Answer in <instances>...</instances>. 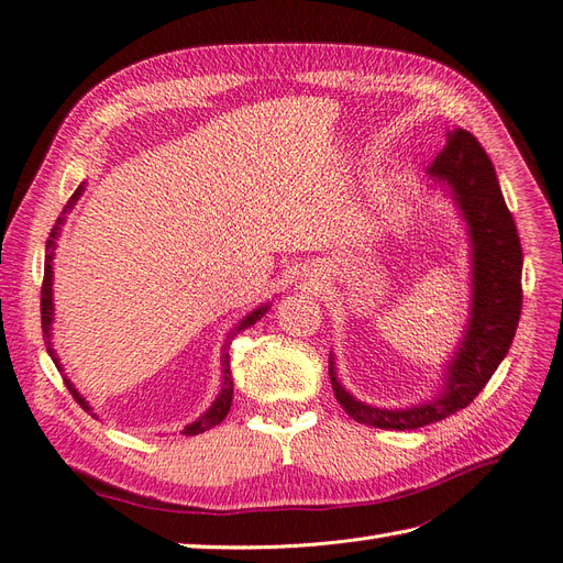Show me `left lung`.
Here are the masks:
<instances>
[{"instance_id": "left-lung-1", "label": "left lung", "mask_w": 563, "mask_h": 563, "mask_svg": "<svg viewBox=\"0 0 563 563\" xmlns=\"http://www.w3.org/2000/svg\"><path fill=\"white\" fill-rule=\"evenodd\" d=\"M428 176L446 187L467 225L472 249L470 319L446 366L444 387L434 399L408 408H378L354 399L340 385L333 354H329V376L338 404L356 422L380 430L424 428L470 406L505 360L519 327L523 253L515 218L484 147L465 129L449 131L446 147L428 166Z\"/></svg>"}]
</instances>
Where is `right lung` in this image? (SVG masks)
Instances as JSON below:
<instances>
[{"mask_svg":"<svg viewBox=\"0 0 563 563\" xmlns=\"http://www.w3.org/2000/svg\"><path fill=\"white\" fill-rule=\"evenodd\" d=\"M81 192H84V183L77 187L75 195L70 197V201L65 203V209H63L60 218L56 220V225H54V230L48 232V240H46V263H44V284H42V331H44L46 352H48L51 360H54V364H56L58 371H63V364H60V360L56 356L54 343H51V323H54V251H56V240H58V234H60V228L65 225V213H70V211L75 209V203H77V199L81 197ZM267 310H269V302L261 305V308H255L253 312H249V314L228 333V340H225V345H223V354H220V364H223V385H220L218 397H216V401L211 404L209 411L203 413V416H199L195 422L187 424V428L183 430V434L195 437V434H201V432H207V430L216 428V424H220V422L225 420V416L230 413L232 391H234L232 371H230V343H232V338H234L236 333L249 329V327H253V323L258 321ZM63 380H65L67 389H70V395L77 399V404L84 408V411H89V413L96 418L93 408L87 404V399H84V397L79 395V391L75 389V385H73L70 380H67V376H63Z\"/></svg>","mask_w":563,"mask_h":563,"instance_id":"add662e5","label":"right lung"}]
</instances>
